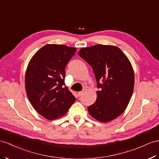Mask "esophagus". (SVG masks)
Instances as JSON below:
<instances>
[{
  "instance_id": "esophagus-1",
  "label": "esophagus",
  "mask_w": 159,
  "mask_h": 159,
  "mask_svg": "<svg viewBox=\"0 0 159 159\" xmlns=\"http://www.w3.org/2000/svg\"><path fill=\"white\" fill-rule=\"evenodd\" d=\"M84 92H85V91L84 90H83V91H80V92H79L78 93V95H79V96H81V95H83L84 93Z\"/></svg>"
}]
</instances>
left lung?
<instances>
[{
  "label": "left lung",
  "instance_id": "obj_1",
  "mask_svg": "<svg viewBox=\"0 0 159 159\" xmlns=\"http://www.w3.org/2000/svg\"><path fill=\"white\" fill-rule=\"evenodd\" d=\"M78 54L92 66L99 89L95 102L87 108L89 114L104 123L117 118L132 95L134 72L131 62L118 47L111 45L83 48Z\"/></svg>",
  "mask_w": 159,
  "mask_h": 159
}]
</instances>
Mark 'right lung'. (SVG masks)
Returning <instances> with one entry per match:
<instances>
[{
    "instance_id": "right-lung-1",
    "label": "right lung",
    "mask_w": 159,
    "mask_h": 159,
    "mask_svg": "<svg viewBox=\"0 0 159 159\" xmlns=\"http://www.w3.org/2000/svg\"><path fill=\"white\" fill-rule=\"evenodd\" d=\"M76 48L47 44L31 58L25 84L28 99L36 111L49 120L64 116L76 100L64 86L65 68Z\"/></svg>"
}]
</instances>
